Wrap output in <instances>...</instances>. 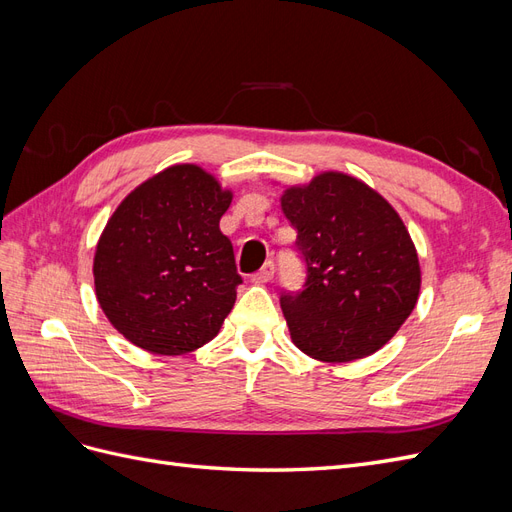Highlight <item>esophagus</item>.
<instances>
[{
    "instance_id": "obj_1",
    "label": "esophagus",
    "mask_w": 512,
    "mask_h": 512,
    "mask_svg": "<svg viewBox=\"0 0 512 512\" xmlns=\"http://www.w3.org/2000/svg\"><path fill=\"white\" fill-rule=\"evenodd\" d=\"M273 275H275V265L271 260H267L265 265H262V269L252 275V282L254 284H267V282L273 280Z\"/></svg>"
}]
</instances>
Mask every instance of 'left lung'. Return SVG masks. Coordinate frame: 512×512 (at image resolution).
<instances>
[{
    "label": "left lung",
    "instance_id": "left-lung-1",
    "mask_svg": "<svg viewBox=\"0 0 512 512\" xmlns=\"http://www.w3.org/2000/svg\"><path fill=\"white\" fill-rule=\"evenodd\" d=\"M282 209L297 230L301 290H282L292 342L318 361L380 350L412 314L421 267L397 211L363 181L322 173L288 188Z\"/></svg>",
    "mask_w": 512,
    "mask_h": 512
}]
</instances>
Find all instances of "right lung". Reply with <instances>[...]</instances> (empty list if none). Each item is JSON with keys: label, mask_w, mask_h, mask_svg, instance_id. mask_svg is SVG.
Wrapping results in <instances>:
<instances>
[{"label": "right lung", "mask_w": 512, "mask_h": 512, "mask_svg": "<svg viewBox=\"0 0 512 512\" xmlns=\"http://www.w3.org/2000/svg\"><path fill=\"white\" fill-rule=\"evenodd\" d=\"M232 194L177 164L130 192L96 247V297L113 327L153 354L192 352L218 335L243 282L220 218Z\"/></svg>", "instance_id": "obj_1"}]
</instances>
